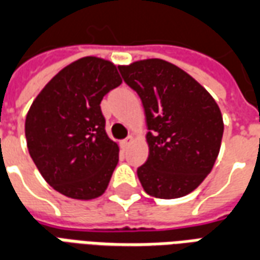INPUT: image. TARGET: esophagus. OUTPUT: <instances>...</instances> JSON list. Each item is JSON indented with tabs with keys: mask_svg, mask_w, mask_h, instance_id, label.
I'll use <instances>...</instances> for the list:
<instances>
[{
	"mask_svg": "<svg viewBox=\"0 0 260 260\" xmlns=\"http://www.w3.org/2000/svg\"><path fill=\"white\" fill-rule=\"evenodd\" d=\"M132 142H134V138L129 136V138H126V139H124V141L121 142V146H122V149H128Z\"/></svg>",
	"mask_w": 260,
	"mask_h": 260,
	"instance_id": "34e87169",
	"label": "esophagus"
}]
</instances>
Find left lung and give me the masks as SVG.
<instances>
[{
  "instance_id": "1",
  "label": "left lung",
  "mask_w": 260,
  "mask_h": 260,
  "mask_svg": "<svg viewBox=\"0 0 260 260\" xmlns=\"http://www.w3.org/2000/svg\"><path fill=\"white\" fill-rule=\"evenodd\" d=\"M145 108L149 157L138 169L146 193L181 198L201 185L221 146L223 115L217 103L184 69L160 58L119 65Z\"/></svg>"
}]
</instances>
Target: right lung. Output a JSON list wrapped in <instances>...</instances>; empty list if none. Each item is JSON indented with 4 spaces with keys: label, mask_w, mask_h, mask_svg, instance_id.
I'll use <instances>...</instances> for the list:
<instances>
[{
    "label": "right lung",
    "mask_w": 260,
    "mask_h": 260,
    "mask_svg": "<svg viewBox=\"0 0 260 260\" xmlns=\"http://www.w3.org/2000/svg\"><path fill=\"white\" fill-rule=\"evenodd\" d=\"M121 83L111 61L83 57L61 69L31 103L25 121L27 150L59 193L90 201L107 189L119 147L106 134L100 103Z\"/></svg>",
    "instance_id": "obj_1"
}]
</instances>
